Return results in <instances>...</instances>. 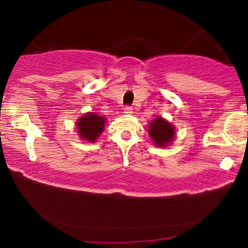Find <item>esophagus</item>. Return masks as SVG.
<instances>
[{"label": "esophagus", "instance_id": "esophagus-1", "mask_svg": "<svg viewBox=\"0 0 248 248\" xmlns=\"http://www.w3.org/2000/svg\"><path fill=\"white\" fill-rule=\"evenodd\" d=\"M123 113L126 114V115H131L132 113H133V109H132L131 107H125L123 109Z\"/></svg>", "mask_w": 248, "mask_h": 248}]
</instances>
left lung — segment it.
Returning <instances> with one entry per match:
<instances>
[{"mask_svg":"<svg viewBox=\"0 0 248 248\" xmlns=\"http://www.w3.org/2000/svg\"><path fill=\"white\" fill-rule=\"evenodd\" d=\"M148 132L154 144L158 148H166L170 145L176 137L174 125L161 116H157L149 123Z\"/></svg>","mask_w":248,"mask_h":248,"instance_id":"8db88e82","label":"left lung"}]
</instances>
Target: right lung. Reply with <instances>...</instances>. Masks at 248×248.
<instances>
[{
    "label": "right lung",
    "instance_id": "1",
    "mask_svg": "<svg viewBox=\"0 0 248 248\" xmlns=\"http://www.w3.org/2000/svg\"><path fill=\"white\" fill-rule=\"evenodd\" d=\"M106 118L94 111H88L78 118L76 128L77 133L82 141L93 143L105 130Z\"/></svg>",
    "mask_w": 248,
    "mask_h": 248
}]
</instances>
